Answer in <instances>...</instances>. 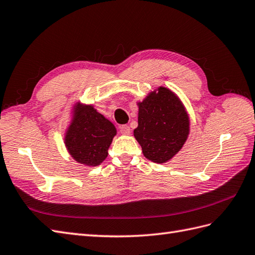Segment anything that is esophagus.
Returning <instances> with one entry per match:
<instances>
[{"instance_id":"1","label":"esophagus","mask_w":255,"mask_h":255,"mask_svg":"<svg viewBox=\"0 0 255 255\" xmlns=\"http://www.w3.org/2000/svg\"><path fill=\"white\" fill-rule=\"evenodd\" d=\"M120 131L123 134H129L130 133V127L128 125H123L120 127Z\"/></svg>"}]
</instances>
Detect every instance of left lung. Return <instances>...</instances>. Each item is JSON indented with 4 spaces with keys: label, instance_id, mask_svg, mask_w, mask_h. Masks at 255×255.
Masks as SVG:
<instances>
[{
    "label": "left lung",
    "instance_id": "1",
    "mask_svg": "<svg viewBox=\"0 0 255 255\" xmlns=\"http://www.w3.org/2000/svg\"><path fill=\"white\" fill-rule=\"evenodd\" d=\"M136 104L139 113L134 138L147 159L164 164L184 145L190 133V117L179 97L162 86Z\"/></svg>",
    "mask_w": 255,
    "mask_h": 255
}]
</instances>
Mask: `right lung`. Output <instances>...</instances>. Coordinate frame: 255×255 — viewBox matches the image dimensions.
<instances>
[{
  "label": "right lung",
  "instance_id": "right-lung-1",
  "mask_svg": "<svg viewBox=\"0 0 255 255\" xmlns=\"http://www.w3.org/2000/svg\"><path fill=\"white\" fill-rule=\"evenodd\" d=\"M116 128L94 106L76 103L71 124L64 135L69 154L85 166L96 167L108 157V149Z\"/></svg>",
  "mask_w": 255,
  "mask_h": 255
}]
</instances>
